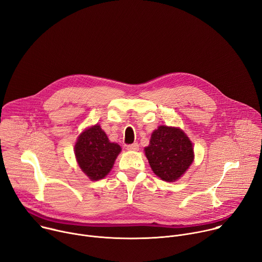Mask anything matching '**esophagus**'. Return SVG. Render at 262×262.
I'll list each match as a JSON object with an SVG mask.
<instances>
[{"label":"esophagus","mask_w":262,"mask_h":262,"mask_svg":"<svg viewBox=\"0 0 262 262\" xmlns=\"http://www.w3.org/2000/svg\"><path fill=\"white\" fill-rule=\"evenodd\" d=\"M126 149L127 150H133V151H137L139 150V144L138 143H133V144H129L126 146Z\"/></svg>","instance_id":"1"}]
</instances>
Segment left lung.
<instances>
[{"mask_svg": "<svg viewBox=\"0 0 262 262\" xmlns=\"http://www.w3.org/2000/svg\"><path fill=\"white\" fill-rule=\"evenodd\" d=\"M144 151L154 173L167 182L178 180L194 161L193 144L178 127L159 126Z\"/></svg>", "mask_w": 262, "mask_h": 262, "instance_id": "1", "label": "left lung"}]
</instances>
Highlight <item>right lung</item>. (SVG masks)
Wrapping results in <instances>:
<instances>
[{"label": "right lung", "mask_w": 262, "mask_h": 262, "mask_svg": "<svg viewBox=\"0 0 262 262\" xmlns=\"http://www.w3.org/2000/svg\"><path fill=\"white\" fill-rule=\"evenodd\" d=\"M120 151L121 147L117 143L110 142L98 124L85 129L74 145L77 162L91 180L105 177Z\"/></svg>", "instance_id": "obj_1"}]
</instances>
